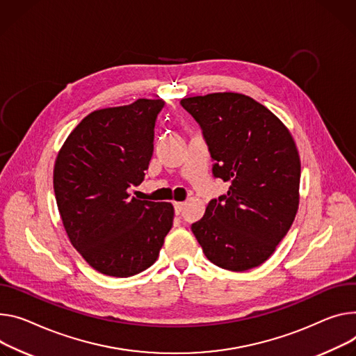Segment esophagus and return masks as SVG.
Returning <instances> with one entry per match:
<instances>
[{
    "label": "esophagus",
    "mask_w": 356,
    "mask_h": 356,
    "mask_svg": "<svg viewBox=\"0 0 356 356\" xmlns=\"http://www.w3.org/2000/svg\"><path fill=\"white\" fill-rule=\"evenodd\" d=\"M183 209H184V203H180V202H176V203H175V213H176L177 216L183 211Z\"/></svg>",
    "instance_id": "1"
}]
</instances>
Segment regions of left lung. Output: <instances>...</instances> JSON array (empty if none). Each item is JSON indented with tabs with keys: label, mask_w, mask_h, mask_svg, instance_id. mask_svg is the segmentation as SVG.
<instances>
[{
	"label": "left lung",
	"mask_w": 356,
	"mask_h": 356,
	"mask_svg": "<svg viewBox=\"0 0 356 356\" xmlns=\"http://www.w3.org/2000/svg\"><path fill=\"white\" fill-rule=\"evenodd\" d=\"M180 105L200 124L214 160L213 175L229 181L191 224L209 260L230 271L261 266L296 218L301 161L284 123L250 96L218 92Z\"/></svg>",
	"instance_id": "left-lung-1"
}]
</instances>
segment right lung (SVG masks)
Masks as SVG:
<instances>
[{
  "instance_id": "obj_1",
  "label": "right lung",
  "mask_w": 356,
  "mask_h": 356,
  "mask_svg": "<svg viewBox=\"0 0 356 356\" xmlns=\"http://www.w3.org/2000/svg\"><path fill=\"white\" fill-rule=\"evenodd\" d=\"M161 99L89 113L60 147L54 190L63 227L85 261L105 275L132 277L159 257L173 225L172 203L138 200Z\"/></svg>"
}]
</instances>
